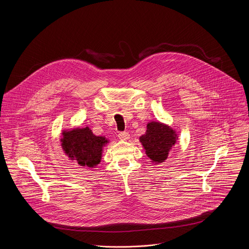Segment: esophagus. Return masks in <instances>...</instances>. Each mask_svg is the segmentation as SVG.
Masks as SVG:
<instances>
[{"instance_id":"34e87169","label":"esophagus","mask_w":249,"mask_h":249,"mask_svg":"<svg viewBox=\"0 0 249 249\" xmlns=\"http://www.w3.org/2000/svg\"><path fill=\"white\" fill-rule=\"evenodd\" d=\"M118 137H119V139L122 140V141H127V140L130 138V135H129L128 132H120V133L118 134Z\"/></svg>"}]
</instances>
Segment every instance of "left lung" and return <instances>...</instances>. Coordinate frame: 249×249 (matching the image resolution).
Instances as JSON below:
<instances>
[{"mask_svg":"<svg viewBox=\"0 0 249 249\" xmlns=\"http://www.w3.org/2000/svg\"><path fill=\"white\" fill-rule=\"evenodd\" d=\"M146 155L154 164H160L167 159L173 146L177 144L178 134L167 124L150 121L144 135L139 138Z\"/></svg>","mask_w":249,"mask_h":249,"instance_id":"8db88e82","label":"left lung"}]
</instances>
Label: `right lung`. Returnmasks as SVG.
<instances>
[{"mask_svg":"<svg viewBox=\"0 0 249 249\" xmlns=\"http://www.w3.org/2000/svg\"><path fill=\"white\" fill-rule=\"evenodd\" d=\"M60 142L70 160L80 166L93 168L99 164L103 149L109 140L104 136H95L87 126L63 130Z\"/></svg>","mask_w":249,"mask_h":249,"instance_id":"add662e5","label":"right lung"}]
</instances>
